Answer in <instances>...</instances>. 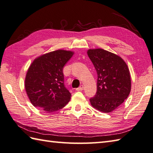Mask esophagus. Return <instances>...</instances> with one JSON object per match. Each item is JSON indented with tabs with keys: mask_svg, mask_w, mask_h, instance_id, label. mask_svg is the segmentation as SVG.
Returning <instances> with one entry per match:
<instances>
[{
	"mask_svg": "<svg viewBox=\"0 0 153 153\" xmlns=\"http://www.w3.org/2000/svg\"><path fill=\"white\" fill-rule=\"evenodd\" d=\"M83 89H84V86H83V85H80L78 88H77V89H76V91H82Z\"/></svg>",
	"mask_w": 153,
	"mask_h": 153,
	"instance_id": "esophagus-1",
	"label": "esophagus"
}]
</instances>
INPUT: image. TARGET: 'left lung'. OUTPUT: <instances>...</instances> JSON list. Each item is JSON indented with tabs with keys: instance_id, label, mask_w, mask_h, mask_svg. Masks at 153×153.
<instances>
[{
	"instance_id": "obj_1",
	"label": "left lung",
	"mask_w": 153,
	"mask_h": 153,
	"mask_svg": "<svg viewBox=\"0 0 153 153\" xmlns=\"http://www.w3.org/2000/svg\"><path fill=\"white\" fill-rule=\"evenodd\" d=\"M88 55L97 74V92L89 99L91 105L101 112H111L130 94L129 70L123 59L108 51L89 50Z\"/></svg>"
}]
</instances>
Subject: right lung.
Instances as JSON below:
<instances>
[{
    "label": "right lung",
    "mask_w": 153,
    "mask_h": 153,
    "mask_svg": "<svg viewBox=\"0 0 153 153\" xmlns=\"http://www.w3.org/2000/svg\"><path fill=\"white\" fill-rule=\"evenodd\" d=\"M70 51L58 50L35 59L27 71L25 89L35 107L46 113L62 109L71 95L64 85L63 69L73 56Z\"/></svg>",
    "instance_id": "obj_1"
}]
</instances>
